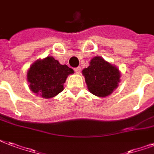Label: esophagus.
I'll list each match as a JSON object with an SVG mask.
<instances>
[{
    "instance_id": "1",
    "label": "esophagus",
    "mask_w": 154,
    "mask_h": 154,
    "mask_svg": "<svg viewBox=\"0 0 154 154\" xmlns=\"http://www.w3.org/2000/svg\"><path fill=\"white\" fill-rule=\"evenodd\" d=\"M81 70H82V68H81V67H77V68H75V69H74V71L76 72H77V73L81 72Z\"/></svg>"
}]
</instances>
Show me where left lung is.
I'll list each match as a JSON object with an SVG mask.
<instances>
[{
    "label": "left lung",
    "mask_w": 154,
    "mask_h": 154,
    "mask_svg": "<svg viewBox=\"0 0 154 154\" xmlns=\"http://www.w3.org/2000/svg\"><path fill=\"white\" fill-rule=\"evenodd\" d=\"M87 88L91 94L105 97L117 89L121 82L119 69L100 56L92 58L89 67L82 70Z\"/></svg>",
    "instance_id": "left-lung-1"
}]
</instances>
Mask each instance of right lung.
<instances>
[{"mask_svg":"<svg viewBox=\"0 0 154 154\" xmlns=\"http://www.w3.org/2000/svg\"><path fill=\"white\" fill-rule=\"evenodd\" d=\"M74 71L66 65H60L52 56L38 59L27 72V82L30 90L45 99L53 98L64 89L69 75Z\"/></svg>","mask_w":154,"mask_h":154,"instance_id":"add662e5","label":"right lung"}]
</instances>
